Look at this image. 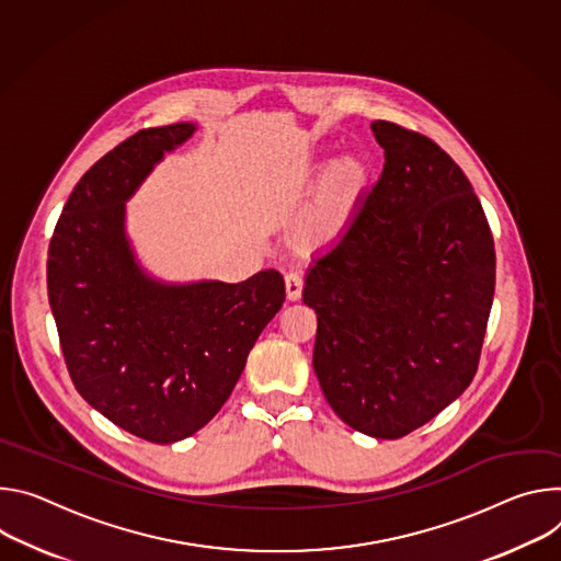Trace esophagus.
<instances>
[{
  "label": "esophagus",
  "instance_id": "34e87169",
  "mask_svg": "<svg viewBox=\"0 0 561 561\" xmlns=\"http://www.w3.org/2000/svg\"><path fill=\"white\" fill-rule=\"evenodd\" d=\"M285 291H287L289 300H298L302 294V276L296 272H289L285 276Z\"/></svg>",
  "mask_w": 561,
  "mask_h": 561
}]
</instances>
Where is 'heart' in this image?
<instances>
[{
    "label": "heart",
    "mask_w": 561,
    "mask_h": 561,
    "mask_svg": "<svg viewBox=\"0 0 561 561\" xmlns=\"http://www.w3.org/2000/svg\"><path fill=\"white\" fill-rule=\"evenodd\" d=\"M367 184V164L358 156H341L328 164L314 203L296 227V242L307 252H321L347 229Z\"/></svg>",
    "instance_id": "obj_1"
}]
</instances>
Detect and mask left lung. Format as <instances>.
Instances as JSON below:
<instances>
[{
	"label": "left lung",
	"mask_w": 561,
	"mask_h": 561,
	"mask_svg": "<svg viewBox=\"0 0 561 561\" xmlns=\"http://www.w3.org/2000/svg\"><path fill=\"white\" fill-rule=\"evenodd\" d=\"M386 164L347 231L309 267L314 371L354 430L399 439L470 386L494 296V242L459 164L430 138L371 122Z\"/></svg>",
	"instance_id": "left-lung-1"
}]
</instances>
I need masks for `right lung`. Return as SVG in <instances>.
<instances>
[{
	"instance_id": "obj_1",
	"label": "right lung",
	"mask_w": 561,
	"mask_h": 561,
	"mask_svg": "<svg viewBox=\"0 0 561 561\" xmlns=\"http://www.w3.org/2000/svg\"><path fill=\"white\" fill-rule=\"evenodd\" d=\"M196 124L142 129L76 184L48 247V302L82 399L151 444L205 427L236 388L249 350L285 302L276 270L242 283H164L127 236V203Z\"/></svg>"
}]
</instances>
